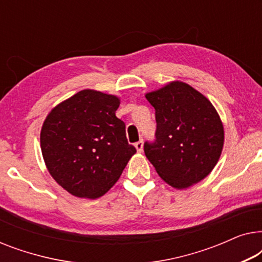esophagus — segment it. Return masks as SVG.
Listing matches in <instances>:
<instances>
[{
	"instance_id": "1",
	"label": "esophagus",
	"mask_w": 262,
	"mask_h": 262,
	"mask_svg": "<svg viewBox=\"0 0 262 262\" xmlns=\"http://www.w3.org/2000/svg\"><path fill=\"white\" fill-rule=\"evenodd\" d=\"M135 146H136V149H137L138 152H142L143 151V141H138L135 144Z\"/></svg>"
}]
</instances>
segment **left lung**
Returning <instances> with one entry per match:
<instances>
[{
    "mask_svg": "<svg viewBox=\"0 0 262 262\" xmlns=\"http://www.w3.org/2000/svg\"><path fill=\"white\" fill-rule=\"evenodd\" d=\"M145 98L155 108L156 138L144 143V152L157 174L179 189L206 178L224 143L223 125L212 103L179 81Z\"/></svg>",
    "mask_w": 262,
    "mask_h": 262,
    "instance_id": "8db88e82",
    "label": "left lung"
}]
</instances>
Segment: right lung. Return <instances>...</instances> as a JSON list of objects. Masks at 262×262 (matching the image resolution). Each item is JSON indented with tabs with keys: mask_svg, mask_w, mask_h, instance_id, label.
<instances>
[{
	"mask_svg": "<svg viewBox=\"0 0 262 262\" xmlns=\"http://www.w3.org/2000/svg\"><path fill=\"white\" fill-rule=\"evenodd\" d=\"M119 99L84 89L56 106L42 124L40 146L52 178L80 198L105 194L136 152L125 123L116 117Z\"/></svg>",
	"mask_w": 262,
	"mask_h": 262,
	"instance_id": "obj_1",
	"label": "right lung"
}]
</instances>
